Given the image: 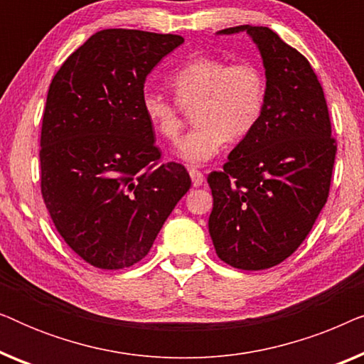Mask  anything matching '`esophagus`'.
Instances as JSON below:
<instances>
[{
	"label": "esophagus",
	"mask_w": 364,
	"mask_h": 364,
	"mask_svg": "<svg viewBox=\"0 0 364 364\" xmlns=\"http://www.w3.org/2000/svg\"><path fill=\"white\" fill-rule=\"evenodd\" d=\"M188 173H191V178H192V186L193 187H200L203 182H205V176L198 171L196 167H191L188 168Z\"/></svg>",
	"instance_id": "1"
}]
</instances>
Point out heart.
<instances>
[{
  "label": "heart",
  "instance_id": "1",
  "mask_svg": "<svg viewBox=\"0 0 364 364\" xmlns=\"http://www.w3.org/2000/svg\"><path fill=\"white\" fill-rule=\"evenodd\" d=\"M176 101L151 89L141 96L144 117L159 136L176 141L186 126V111L198 126L178 142V156L191 164L215 157L227 141H242L260 121L267 79L252 61L228 63L196 56L168 79Z\"/></svg>",
  "mask_w": 364,
  "mask_h": 364
}]
</instances>
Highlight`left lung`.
I'll list each match as a JSON object with an SVG mask.
<instances>
[{"label": "left lung", "mask_w": 364, "mask_h": 364, "mask_svg": "<svg viewBox=\"0 0 364 364\" xmlns=\"http://www.w3.org/2000/svg\"><path fill=\"white\" fill-rule=\"evenodd\" d=\"M257 43L267 99L255 129L222 171L208 173V217L218 258L240 270H265L301 245L328 200L336 139L323 87L308 59L265 26H235Z\"/></svg>", "instance_id": "obj_1"}]
</instances>
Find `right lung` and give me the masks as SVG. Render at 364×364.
I'll list each match as a JSON object with an SVG mask.
<instances>
[{
  "label": "right lung",
  "mask_w": 364,
  "mask_h": 364,
  "mask_svg": "<svg viewBox=\"0 0 364 364\" xmlns=\"http://www.w3.org/2000/svg\"><path fill=\"white\" fill-rule=\"evenodd\" d=\"M178 34L102 29L54 74L43 112L41 193L71 250L102 270L141 262L191 188L182 164L162 162L141 96Z\"/></svg>",
  "instance_id": "right-lung-1"
}]
</instances>
